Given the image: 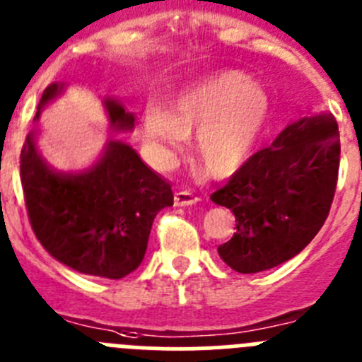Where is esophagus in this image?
Masks as SVG:
<instances>
[{
  "instance_id": "34e87169",
  "label": "esophagus",
  "mask_w": 362,
  "mask_h": 362,
  "mask_svg": "<svg viewBox=\"0 0 362 362\" xmlns=\"http://www.w3.org/2000/svg\"><path fill=\"white\" fill-rule=\"evenodd\" d=\"M199 201L197 195L190 190H177L174 194V204L175 206H190Z\"/></svg>"
}]
</instances>
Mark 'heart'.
I'll return each mask as SVG.
<instances>
[{"label": "heart", "mask_w": 362, "mask_h": 362, "mask_svg": "<svg viewBox=\"0 0 362 362\" xmlns=\"http://www.w3.org/2000/svg\"><path fill=\"white\" fill-rule=\"evenodd\" d=\"M170 109L151 104L145 132L167 151L195 134V151L211 175H228L247 158L269 116V97L260 82L242 71H218L187 86Z\"/></svg>", "instance_id": "heart-1"}]
</instances>
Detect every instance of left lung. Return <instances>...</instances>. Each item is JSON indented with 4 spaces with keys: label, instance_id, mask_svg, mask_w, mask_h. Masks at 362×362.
I'll use <instances>...</instances> for the list:
<instances>
[{
    "label": "left lung",
    "instance_id": "1",
    "mask_svg": "<svg viewBox=\"0 0 362 362\" xmlns=\"http://www.w3.org/2000/svg\"><path fill=\"white\" fill-rule=\"evenodd\" d=\"M339 129L330 115L287 125L211 194L233 211L237 231L217 247L242 274L273 269L296 257L328 217L339 172Z\"/></svg>",
    "mask_w": 362,
    "mask_h": 362
}]
</instances>
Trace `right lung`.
<instances>
[{"mask_svg":"<svg viewBox=\"0 0 362 362\" xmlns=\"http://www.w3.org/2000/svg\"><path fill=\"white\" fill-rule=\"evenodd\" d=\"M61 89V84L45 89L34 120ZM105 107L111 125L132 129L134 118L120 104L107 100ZM19 174L28 221L42 247L91 276L120 280L138 269L154 217L174 204L170 185L122 141H111L89 170L69 174L49 167L28 134Z\"/></svg>","mask_w":362,"mask_h":362,"instance_id":"add662e5","label":"right lung"}]
</instances>
